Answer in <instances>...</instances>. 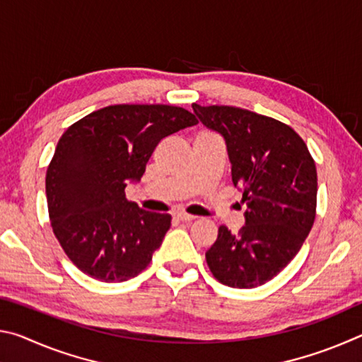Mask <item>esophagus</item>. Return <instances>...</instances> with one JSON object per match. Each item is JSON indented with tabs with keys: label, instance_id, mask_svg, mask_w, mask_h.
<instances>
[{
	"label": "esophagus",
	"instance_id": "esophagus-1",
	"mask_svg": "<svg viewBox=\"0 0 362 362\" xmlns=\"http://www.w3.org/2000/svg\"><path fill=\"white\" fill-rule=\"evenodd\" d=\"M175 217L179 218V220H182V222H192V220L196 218V216H192V214H187V212H183V211L175 212Z\"/></svg>",
	"mask_w": 362,
	"mask_h": 362
}]
</instances>
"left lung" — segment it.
Here are the masks:
<instances>
[{
    "label": "left lung",
    "instance_id": "left-lung-1",
    "mask_svg": "<svg viewBox=\"0 0 362 362\" xmlns=\"http://www.w3.org/2000/svg\"><path fill=\"white\" fill-rule=\"evenodd\" d=\"M193 110L223 136L233 183L247 206L246 225L236 235L218 228L207 267L222 284L252 289L283 272L315 223V159L291 126L269 116L228 105L193 103Z\"/></svg>",
    "mask_w": 362,
    "mask_h": 362
}]
</instances>
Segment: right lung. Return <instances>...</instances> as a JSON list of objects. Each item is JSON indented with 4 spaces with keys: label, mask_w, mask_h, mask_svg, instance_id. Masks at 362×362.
Instances as JSON below:
<instances>
[{
    "label": "right lung",
    "mask_w": 362,
    "mask_h": 362,
    "mask_svg": "<svg viewBox=\"0 0 362 362\" xmlns=\"http://www.w3.org/2000/svg\"><path fill=\"white\" fill-rule=\"evenodd\" d=\"M198 119L174 105H110L66 129L46 173L47 211L66 257L88 276L122 283L148 267L169 214L140 209L126 185L140 180L161 139Z\"/></svg>",
    "instance_id": "1"
}]
</instances>
